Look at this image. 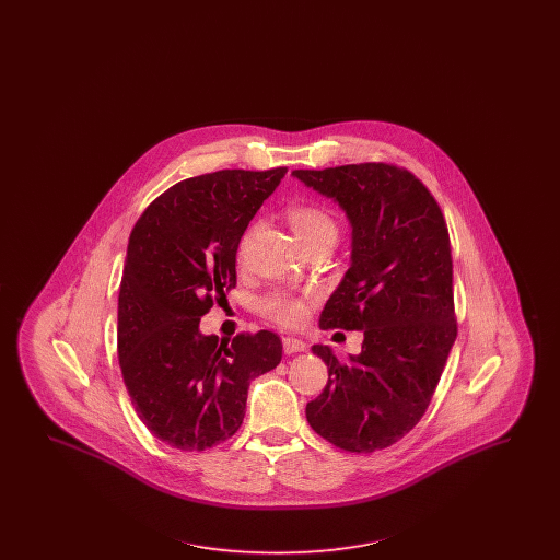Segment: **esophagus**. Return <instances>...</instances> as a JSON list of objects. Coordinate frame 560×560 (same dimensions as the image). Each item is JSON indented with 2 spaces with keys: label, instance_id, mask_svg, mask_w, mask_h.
Here are the masks:
<instances>
[{
  "label": "esophagus",
  "instance_id": "34e87169",
  "mask_svg": "<svg viewBox=\"0 0 560 560\" xmlns=\"http://www.w3.org/2000/svg\"><path fill=\"white\" fill-rule=\"evenodd\" d=\"M283 350H285L288 354H293V352H304V350H306V342H302L300 338L288 336V338H283Z\"/></svg>",
  "mask_w": 560,
  "mask_h": 560
}]
</instances>
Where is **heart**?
Returning a JSON list of instances; mask_svg holds the SVG:
<instances>
[{
  "instance_id": "b5f03b06",
  "label": "heart",
  "mask_w": 560,
  "mask_h": 560,
  "mask_svg": "<svg viewBox=\"0 0 560 560\" xmlns=\"http://www.w3.org/2000/svg\"><path fill=\"white\" fill-rule=\"evenodd\" d=\"M288 220L295 237L306 245V249L317 243L334 245L338 240V222L334 213L317 203H292L288 208ZM260 311L267 319L288 327L306 319V304L290 293H270L260 302Z\"/></svg>"
}]
</instances>
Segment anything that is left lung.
Segmentation results:
<instances>
[{
	"label": "left lung",
	"instance_id": "8db88e82",
	"mask_svg": "<svg viewBox=\"0 0 560 560\" xmlns=\"http://www.w3.org/2000/svg\"><path fill=\"white\" fill-rule=\"evenodd\" d=\"M292 174L338 201L352 226L350 268L320 327L363 331L348 361L313 347L329 380L306 420L345 452L386 450L427 413L457 336L447 222L430 190L393 163Z\"/></svg>",
	"mask_w": 560,
	"mask_h": 560
}]
</instances>
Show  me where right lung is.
<instances>
[{"label":"right lung","mask_w":560,"mask_h":560,"mask_svg":"<svg viewBox=\"0 0 560 560\" xmlns=\"http://www.w3.org/2000/svg\"><path fill=\"white\" fill-rule=\"evenodd\" d=\"M288 167L220 170L161 192L133 224L117 306V357L133 409L170 447L231 439L249 382L281 361L272 331L203 336L199 320L237 285V247Z\"/></svg>","instance_id":"right-lung-1"}]
</instances>
